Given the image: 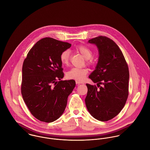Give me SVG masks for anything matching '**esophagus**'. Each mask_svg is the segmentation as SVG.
I'll list each match as a JSON object with an SVG mask.
<instances>
[{"label": "esophagus", "instance_id": "34e87169", "mask_svg": "<svg viewBox=\"0 0 150 150\" xmlns=\"http://www.w3.org/2000/svg\"><path fill=\"white\" fill-rule=\"evenodd\" d=\"M76 84H84V83H83V82H81V81H77V80H76Z\"/></svg>", "mask_w": 150, "mask_h": 150}]
</instances>
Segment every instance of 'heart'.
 <instances>
[{
	"instance_id": "1",
	"label": "heart",
	"mask_w": 150,
	"mask_h": 150,
	"mask_svg": "<svg viewBox=\"0 0 150 150\" xmlns=\"http://www.w3.org/2000/svg\"><path fill=\"white\" fill-rule=\"evenodd\" d=\"M77 50L85 58L88 63L91 64L92 62V52L91 50L84 45H79ZM70 52L68 50L64 51L60 55V60L61 63L64 65H67L69 62ZM88 73V69L86 68L73 67L70 69L66 73V76L69 79H73L79 81H83Z\"/></svg>"
}]
</instances>
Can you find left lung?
I'll use <instances>...</instances> for the list:
<instances>
[{"label":"left lung","instance_id":"left-lung-1","mask_svg":"<svg viewBox=\"0 0 150 150\" xmlns=\"http://www.w3.org/2000/svg\"><path fill=\"white\" fill-rule=\"evenodd\" d=\"M88 42L96 45L98 49V64L89 78L97 83L99 88L86 84L88 88L86 106L93 118L107 121L120 112L127 102L128 66L122 51L111 39L99 36Z\"/></svg>","mask_w":150,"mask_h":150}]
</instances>
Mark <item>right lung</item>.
<instances>
[{
    "label": "right lung",
    "mask_w": 150,
    "mask_h": 150,
    "mask_svg": "<svg viewBox=\"0 0 150 150\" xmlns=\"http://www.w3.org/2000/svg\"><path fill=\"white\" fill-rule=\"evenodd\" d=\"M71 45L43 38L30 50L23 61L22 98L32 114L41 121L52 122L62 115L68 96L76 86L74 80H61L64 74L60 55Z\"/></svg>",
    "instance_id": "1"
}]
</instances>
